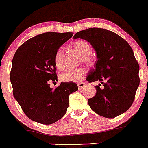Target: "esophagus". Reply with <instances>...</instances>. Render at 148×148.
Returning a JSON list of instances; mask_svg holds the SVG:
<instances>
[{"instance_id":"1","label":"esophagus","mask_w":148,"mask_h":148,"mask_svg":"<svg viewBox=\"0 0 148 148\" xmlns=\"http://www.w3.org/2000/svg\"><path fill=\"white\" fill-rule=\"evenodd\" d=\"M77 85H78L79 90H81L85 86V82H79L77 83Z\"/></svg>"}]
</instances>
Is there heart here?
I'll use <instances>...</instances> for the list:
<instances>
[{
    "mask_svg": "<svg viewBox=\"0 0 148 148\" xmlns=\"http://www.w3.org/2000/svg\"><path fill=\"white\" fill-rule=\"evenodd\" d=\"M71 47L81 56V62L87 64H92L94 62L91 53L92 47L88 42L79 40L71 44ZM54 64L58 69L61 70L64 67V50L58 48L54 55ZM87 69L82 67L77 69H69L63 71L60 74V79L63 82H77L82 79L87 74Z\"/></svg>",
    "mask_w": 148,
    "mask_h": 148,
    "instance_id": "obj_1",
    "label": "heart"
}]
</instances>
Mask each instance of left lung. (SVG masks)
<instances>
[{"label": "left lung", "instance_id": "obj_1", "mask_svg": "<svg viewBox=\"0 0 148 148\" xmlns=\"http://www.w3.org/2000/svg\"><path fill=\"white\" fill-rule=\"evenodd\" d=\"M88 41L97 53L95 69L90 71L89 82L95 86V95L88 99L91 109L101 116L113 119L127 111L134 102L140 84L139 64L128 42L112 31L89 28L76 33L74 39Z\"/></svg>", "mask_w": 148, "mask_h": 148}]
</instances>
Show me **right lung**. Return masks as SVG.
Wrapping results in <instances>:
<instances>
[{"label":"right lung","mask_w":148,"mask_h":148,"mask_svg":"<svg viewBox=\"0 0 148 148\" xmlns=\"http://www.w3.org/2000/svg\"><path fill=\"white\" fill-rule=\"evenodd\" d=\"M72 36V32L42 33L24 42L14 54L10 73L13 94L32 121L51 124L61 119L69 95L78 90L74 82H61L54 90L49 84L57 81L56 51Z\"/></svg>","instance_id":"right-lung-1"}]
</instances>
